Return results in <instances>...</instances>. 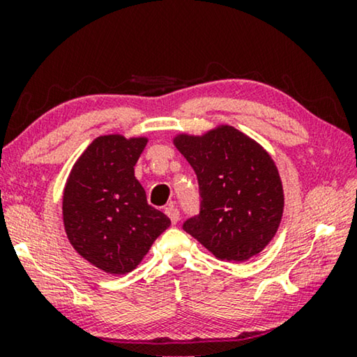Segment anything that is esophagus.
<instances>
[{
	"instance_id": "obj_1",
	"label": "esophagus",
	"mask_w": 357,
	"mask_h": 357,
	"mask_svg": "<svg viewBox=\"0 0 357 357\" xmlns=\"http://www.w3.org/2000/svg\"><path fill=\"white\" fill-rule=\"evenodd\" d=\"M165 214L170 218V221H172V224H177L178 219H180V211L177 208L174 206V204H170V206L165 208Z\"/></svg>"
}]
</instances>
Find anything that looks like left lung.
<instances>
[{
  "mask_svg": "<svg viewBox=\"0 0 357 357\" xmlns=\"http://www.w3.org/2000/svg\"><path fill=\"white\" fill-rule=\"evenodd\" d=\"M175 146L198 178L199 213L183 222L214 257L245 261L275 237L284 197L270 154L232 126L202 138L180 135Z\"/></svg>",
  "mask_w": 357,
  "mask_h": 357,
  "instance_id": "8db88e82",
  "label": "left lung"
}]
</instances>
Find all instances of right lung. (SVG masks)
Wrapping results in <instances>:
<instances>
[{"label": "right lung", "mask_w": 357, "mask_h": 357, "mask_svg": "<svg viewBox=\"0 0 357 357\" xmlns=\"http://www.w3.org/2000/svg\"><path fill=\"white\" fill-rule=\"evenodd\" d=\"M144 138H96L77 159L63 193V221L71 245L110 275L135 270L170 219L148 204L135 177Z\"/></svg>", "instance_id": "right-lung-1"}]
</instances>
